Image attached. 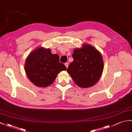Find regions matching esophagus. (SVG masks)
Instances as JSON below:
<instances>
[{"label": "esophagus", "mask_w": 132, "mask_h": 132, "mask_svg": "<svg viewBox=\"0 0 132 132\" xmlns=\"http://www.w3.org/2000/svg\"><path fill=\"white\" fill-rule=\"evenodd\" d=\"M65 65L66 67L67 68V67H68V66H69V63L68 62H66V63H65Z\"/></svg>", "instance_id": "1"}]
</instances>
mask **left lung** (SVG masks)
<instances>
[{
	"label": "left lung",
	"mask_w": 132,
	"mask_h": 132,
	"mask_svg": "<svg viewBox=\"0 0 132 132\" xmlns=\"http://www.w3.org/2000/svg\"><path fill=\"white\" fill-rule=\"evenodd\" d=\"M73 61L67 72L78 86L88 88L99 80L103 69L102 55L92 45L85 44L80 49H75Z\"/></svg>",
	"instance_id": "1"
}]
</instances>
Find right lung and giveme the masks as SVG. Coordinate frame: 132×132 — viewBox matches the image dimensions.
I'll return each mask as SVG.
<instances>
[{
  "label": "right lung",
  "instance_id": "1",
  "mask_svg": "<svg viewBox=\"0 0 132 132\" xmlns=\"http://www.w3.org/2000/svg\"><path fill=\"white\" fill-rule=\"evenodd\" d=\"M24 70L29 80L36 86L46 87L53 83L60 71L66 70L60 57L50 49L39 48L27 57Z\"/></svg>",
  "mask_w": 132,
  "mask_h": 132
}]
</instances>
